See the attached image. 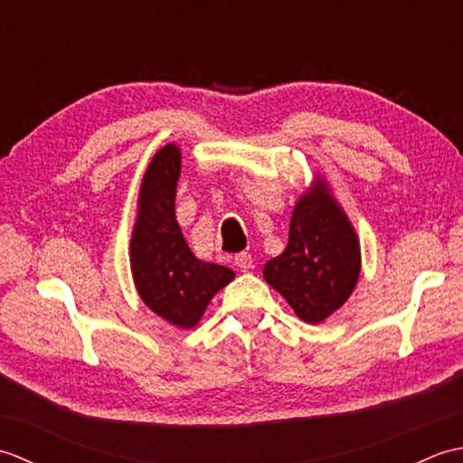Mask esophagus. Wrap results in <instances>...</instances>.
<instances>
[{
	"mask_svg": "<svg viewBox=\"0 0 463 463\" xmlns=\"http://www.w3.org/2000/svg\"><path fill=\"white\" fill-rule=\"evenodd\" d=\"M234 264H237V267H239L242 272H247V270L254 269V262H252V257H250L249 252L237 254V257H234Z\"/></svg>",
	"mask_w": 463,
	"mask_h": 463,
	"instance_id": "obj_1",
	"label": "esophagus"
}]
</instances>
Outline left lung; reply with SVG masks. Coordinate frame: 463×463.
<instances>
[{"label": "left lung", "mask_w": 463, "mask_h": 463, "mask_svg": "<svg viewBox=\"0 0 463 463\" xmlns=\"http://www.w3.org/2000/svg\"><path fill=\"white\" fill-rule=\"evenodd\" d=\"M358 274L356 232L326 183L318 181L294 206L287 249L267 262L264 280L287 298L298 318L318 324L350 298Z\"/></svg>", "instance_id": "1"}]
</instances>
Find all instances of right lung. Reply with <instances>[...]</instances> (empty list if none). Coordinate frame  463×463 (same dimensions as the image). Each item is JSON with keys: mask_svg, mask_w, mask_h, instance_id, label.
I'll use <instances>...</instances> for the list:
<instances>
[{"mask_svg": "<svg viewBox=\"0 0 463 463\" xmlns=\"http://www.w3.org/2000/svg\"><path fill=\"white\" fill-rule=\"evenodd\" d=\"M181 175L179 146L166 145L143 176L131 239V270L143 302L179 328H193L211 298L234 272L203 262L186 247L175 219V193Z\"/></svg>", "mask_w": 463, "mask_h": 463, "instance_id": "1", "label": "right lung"}]
</instances>
